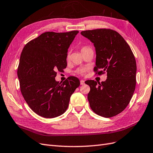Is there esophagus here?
Instances as JSON below:
<instances>
[{
  "instance_id": "esophagus-1",
  "label": "esophagus",
  "mask_w": 153,
  "mask_h": 153,
  "mask_svg": "<svg viewBox=\"0 0 153 153\" xmlns=\"http://www.w3.org/2000/svg\"><path fill=\"white\" fill-rule=\"evenodd\" d=\"M80 84H81V85H84L85 84V81H84V80H81L80 81Z\"/></svg>"
}]
</instances>
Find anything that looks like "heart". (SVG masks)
<instances>
[{"mask_svg": "<svg viewBox=\"0 0 153 153\" xmlns=\"http://www.w3.org/2000/svg\"><path fill=\"white\" fill-rule=\"evenodd\" d=\"M86 48H88V47H87V46H83L81 48V51L83 50H85V49H86ZM86 69L85 68H79L76 71V72L77 74H78L84 75L86 73Z\"/></svg>", "mask_w": 153, "mask_h": 153, "instance_id": "b5f03b06", "label": "heart"}]
</instances>
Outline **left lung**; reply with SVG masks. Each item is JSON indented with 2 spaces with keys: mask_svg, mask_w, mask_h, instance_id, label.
<instances>
[{
  "mask_svg": "<svg viewBox=\"0 0 153 153\" xmlns=\"http://www.w3.org/2000/svg\"><path fill=\"white\" fill-rule=\"evenodd\" d=\"M96 50L95 75L107 73L105 81H85L90 87L88 100L91 110L104 117L119 114L128 105L136 86V61L120 34L109 28L82 31Z\"/></svg>",
  "mask_w": 153,
  "mask_h": 153,
  "instance_id": "obj_1",
  "label": "left lung"
}]
</instances>
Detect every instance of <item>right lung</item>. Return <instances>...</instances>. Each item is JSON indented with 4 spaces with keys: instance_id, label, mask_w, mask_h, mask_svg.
Masks as SVG:
<instances>
[{
    "instance_id": "right-lung-1",
    "label": "right lung",
    "mask_w": 153,
    "mask_h": 153,
    "mask_svg": "<svg viewBox=\"0 0 153 153\" xmlns=\"http://www.w3.org/2000/svg\"><path fill=\"white\" fill-rule=\"evenodd\" d=\"M78 33L44 32L23 49L17 71L19 87L25 100L39 116L53 118L63 114L80 85L76 77L62 83L55 78L56 71L66 68L68 48Z\"/></svg>"
}]
</instances>
